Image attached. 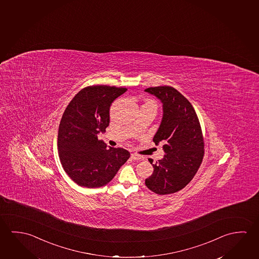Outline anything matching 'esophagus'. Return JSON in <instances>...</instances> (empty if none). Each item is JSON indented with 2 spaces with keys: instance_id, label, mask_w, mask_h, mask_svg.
Segmentation results:
<instances>
[{
  "instance_id": "1",
  "label": "esophagus",
  "mask_w": 259,
  "mask_h": 259,
  "mask_svg": "<svg viewBox=\"0 0 259 259\" xmlns=\"http://www.w3.org/2000/svg\"><path fill=\"white\" fill-rule=\"evenodd\" d=\"M132 158L134 160H143V156H140L138 154H132Z\"/></svg>"
}]
</instances>
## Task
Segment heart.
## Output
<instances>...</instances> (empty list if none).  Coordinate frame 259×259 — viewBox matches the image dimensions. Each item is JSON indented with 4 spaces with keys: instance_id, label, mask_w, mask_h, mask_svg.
Returning <instances> with one entry per match:
<instances>
[{
    "instance_id": "obj_1",
    "label": "heart",
    "mask_w": 259,
    "mask_h": 259,
    "mask_svg": "<svg viewBox=\"0 0 259 259\" xmlns=\"http://www.w3.org/2000/svg\"><path fill=\"white\" fill-rule=\"evenodd\" d=\"M148 103H154V104H156V103H154V102H153V101H148Z\"/></svg>"
}]
</instances>
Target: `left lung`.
Returning a JSON list of instances; mask_svg holds the SVG:
<instances>
[{"label":"left lung","mask_w":259,"mask_h":259,"mask_svg":"<svg viewBox=\"0 0 259 259\" xmlns=\"http://www.w3.org/2000/svg\"><path fill=\"white\" fill-rule=\"evenodd\" d=\"M163 103V119L153 139L164 144V158L153 163L154 172L145 181L148 189L160 195L185 188L201 165L204 156V140L201 124L193 105L174 87L146 89Z\"/></svg>","instance_id":"1"}]
</instances>
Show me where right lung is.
I'll use <instances>...</instances> for the list:
<instances>
[{
  "label": "right lung",
  "instance_id": "right-lung-1",
  "mask_svg": "<svg viewBox=\"0 0 259 259\" xmlns=\"http://www.w3.org/2000/svg\"><path fill=\"white\" fill-rule=\"evenodd\" d=\"M127 88L90 85L79 91L62 116L58 149L62 166L75 184L97 188L110 183L130 158L121 148H106L97 134L110 123V107Z\"/></svg>",
  "mask_w": 259,
  "mask_h": 259
}]
</instances>
